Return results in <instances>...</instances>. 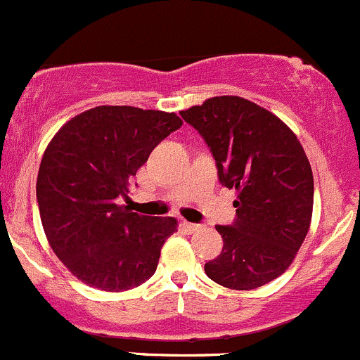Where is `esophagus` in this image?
I'll return each instance as SVG.
<instances>
[{
	"instance_id": "obj_1",
	"label": "esophagus",
	"mask_w": 360,
	"mask_h": 360,
	"mask_svg": "<svg viewBox=\"0 0 360 360\" xmlns=\"http://www.w3.org/2000/svg\"><path fill=\"white\" fill-rule=\"evenodd\" d=\"M184 227L185 231H188V233H195V231H199V224H192V222H184Z\"/></svg>"
}]
</instances>
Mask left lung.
Returning a JSON list of instances; mask_svg holds the SVG:
<instances>
[{"label": "left lung", "mask_w": 360, "mask_h": 360, "mask_svg": "<svg viewBox=\"0 0 360 360\" xmlns=\"http://www.w3.org/2000/svg\"><path fill=\"white\" fill-rule=\"evenodd\" d=\"M180 115L208 145L220 184L238 191L236 219L217 226L224 247L205 273L227 289H257L289 268L308 234V158L278 117L238 96L206 99Z\"/></svg>", "instance_id": "obj_1"}]
</instances>
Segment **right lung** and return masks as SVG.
Instances as JSON below:
<instances>
[{
  "label": "right lung",
  "mask_w": 360,
  "mask_h": 360,
  "mask_svg": "<svg viewBox=\"0 0 360 360\" xmlns=\"http://www.w3.org/2000/svg\"><path fill=\"white\" fill-rule=\"evenodd\" d=\"M181 120L134 106H96L64 124L45 150L37 180L41 224L63 264L94 289L120 292L158 269L172 217L120 205L150 152Z\"/></svg>",
  "instance_id": "obj_1"
}]
</instances>
